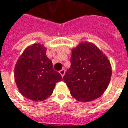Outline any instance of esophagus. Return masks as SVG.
Wrapping results in <instances>:
<instances>
[{"mask_svg": "<svg viewBox=\"0 0 128 128\" xmlns=\"http://www.w3.org/2000/svg\"><path fill=\"white\" fill-rule=\"evenodd\" d=\"M59 73L61 74L62 76H63L64 75V74H65V70H64V69H62L61 70L59 71Z\"/></svg>", "mask_w": 128, "mask_h": 128, "instance_id": "34e87169", "label": "esophagus"}]
</instances>
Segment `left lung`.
<instances>
[{"label":"left lung","instance_id":"8db88e82","mask_svg":"<svg viewBox=\"0 0 128 128\" xmlns=\"http://www.w3.org/2000/svg\"><path fill=\"white\" fill-rule=\"evenodd\" d=\"M70 63L63 80L71 95L84 103L100 97L112 76L107 56L92 43L81 42L72 50Z\"/></svg>","mask_w":128,"mask_h":128}]
</instances>
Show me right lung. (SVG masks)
Returning <instances> with one entry per match:
<instances>
[{
  "label": "right lung",
  "instance_id": "right-lung-1",
  "mask_svg": "<svg viewBox=\"0 0 128 128\" xmlns=\"http://www.w3.org/2000/svg\"><path fill=\"white\" fill-rule=\"evenodd\" d=\"M46 50L40 44L28 46L14 67V80L19 92L34 101L47 99L52 94L56 83L62 80L47 57Z\"/></svg>",
  "mask_w": 128,
  "mask_h": 128
}]
</instances>
